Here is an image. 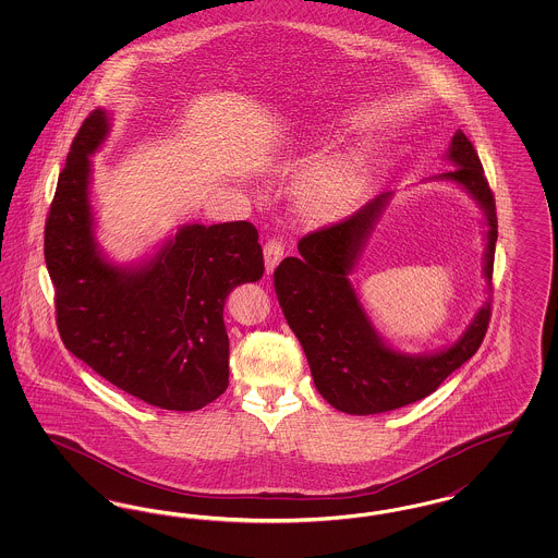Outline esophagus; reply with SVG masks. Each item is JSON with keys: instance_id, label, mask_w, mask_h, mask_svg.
<instances>
[{"instance_id": "obj_1", "label": "esophagus", "mask_w": 558, "mask_h": 558, "mask_svg": "<svg viewBox=\"0 0 558 558\" xmlns=\"http://www.w3.org/2000/svg\"><path fill=\"white\" fill-rule=\"evenodd\" d=\"M264 257H266L267 274L274 271V267L280 264V259L284 257V244L278 239H269L264 244Z\"/></svg>"}]
</instances>
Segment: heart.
I'll return each mask as SVG.
<instances>
[{
	"mask_svg": "<svg viewBox=\"0 0 558 558\" xmlns=\"http://www.w3.org/2000/svg\"><path fill=\"white\" fill-rule=\"evenodd\" d=\"M366 186L364 160L351 153L310 165L296 184L301 207L318 217L349 211Z\"/></svg>",
	"mask_w": 558,
	"mask_h": 558,
	"instance_id": "1",
	"label": "heart"
}]
</instances>
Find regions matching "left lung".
<instances>
[{
    "instance_id": "left-lung-1",
    "label": "left lung",
    "mask_w": 558,
    "mask_h": 558,
    "mask_svg": "<svg viewBox=\"0 0 558 558\" xmlns=\"http://www.w3.org/2000/svg\"><path fill=\"white\" fill-rule=\"evenodd\" d=\"M446 159L453 169L433 180L464 187L485 217L483 276L492 292L498 240L496 201L483 175L477 150L464 133L451 137ZM391 192L339 223L299 240V257H287L274 271V287L284 318L303 347L319 396L347 414H380L430 396L451 372L477 353L492 316V294L462 337L437 353L410 355L385 345L349 282Z\"/></svg>"
}]
</instances>
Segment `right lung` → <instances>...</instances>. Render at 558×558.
<instances>
[{"label":"right lung","mask_w":558,"mask_h":558,"mask_svg":"<svg viewBox=\"0 0 558 558\" xmlns=\"http://www.w3.org/2000/svg\"><path fill=\"white\" fill-rule=\"evenodd\" d=\"M108 132L107 110L89 112L46 219L60 339L133 398L162 410H201L228 387L223 305L234 287L264 276L259 234L248 221L190 223L142 264L108 262L89 203V157Z\"/></svg>","instance_id":"1"}]
</instances>
